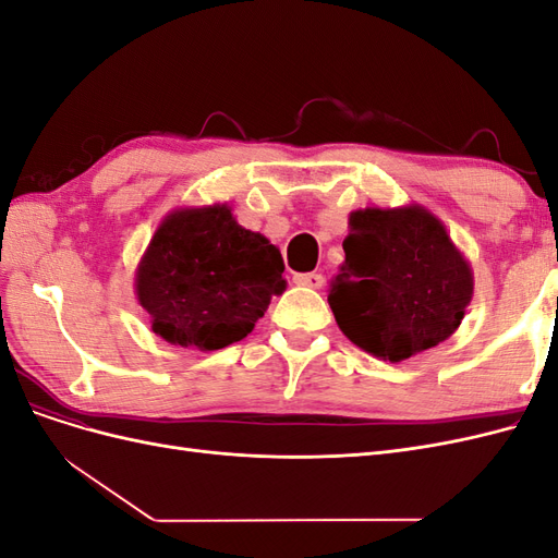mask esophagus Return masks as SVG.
Listing matches in <instances>:
<instances>
[{
	"mask_svg": "<svg viewBox=\"0 0 558 558\" xmlns=\"http://www.w3.org/2000/svg\"><path fill=\"white\" fill-rule=\"evenodd\" d=\"M298 286H307V289H320L324 286V277L318 272H307V275H295L293 279Z\"/></svg>",
	"mask_w": 558,
	"mask_h": 558,
	"instance_id": "obj_1",
	"label": "esophagus"
}]
</instances>
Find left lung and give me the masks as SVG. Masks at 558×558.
Listing matches in <instances>:
<instances>
[{"label":"left lung","instance_id":"obj_1","mask_svg":"<svg viewBox=\"0 0 558 558\" xmlns=\"http://www.w3.org/2000/svg\"><path fill=\"white\" fill-rule=\"evenodd\" d=\"M342 246L347 258L328 302L353 344L400 363L461 326L475 286L472 269L428 209L353 211Z\"/></svg>","mask_w":558,"mask_h":558}]
</instances>
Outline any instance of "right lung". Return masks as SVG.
<instances>
[{
	"mask_svg": "<svg viewBox=\"0 0 558 558\" xmlns=\"http://www.w3.org/2000/svg\"><path fill=\"white\" fill-rule=\"evenodd\" d=\"M283 258L228 205L177 209L158 226L134 291L150 328L177 347L216 351L240 342L286 289Z\"/></svg>",
	"mask_w": 558,
	"mask_h": 558,
	"instance_id": "right-lung-1",
	"label": "right lung"
}]
</instances>
